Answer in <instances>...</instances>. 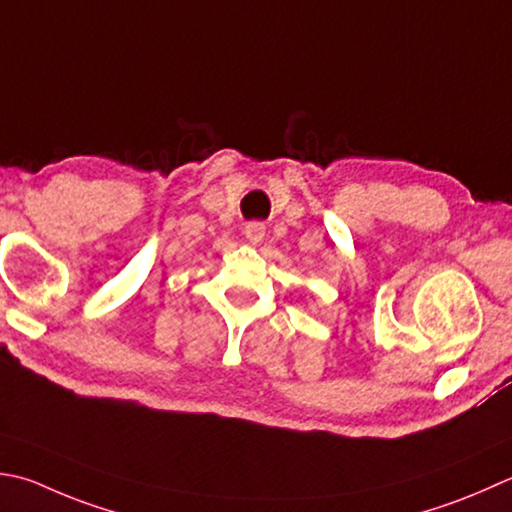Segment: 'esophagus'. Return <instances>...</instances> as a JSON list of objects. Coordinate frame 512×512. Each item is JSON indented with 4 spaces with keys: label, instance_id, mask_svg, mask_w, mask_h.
<instances>
[{
    "label": "esophagus",
    "instance_id": "1",
    "mask_svg": "<svg viewBox=\"0 0 512 512\" xmlns=\"http://www.w3.org/2000/svg\"><path fill=\"white\" fill-rule=\"evenodd\" d=\"M244 235L250 244H259L266 237V226L262 222H248L244 226Z\"/></svg>",
    "mask_w": 512,
    "mask_h": 512
}]
</instances>
